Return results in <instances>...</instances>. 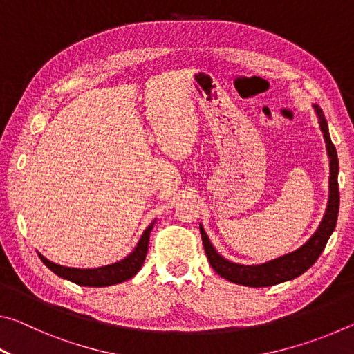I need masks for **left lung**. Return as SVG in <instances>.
Here are the masks:
<instances>
[{
    "label": "left lung",
    "instance_id": "obj_1",
    "mask_svg": "<svg viewBox=\"0 0 354 354\" xmlns=\"http://www.w3.org/2000/svg\"><path fill=\"white\" fill-rule=\"evenodd\" d=\"M314 109L317 112V117H319L323 139L326 142V151L329 156V173H331V176H329L328 206L325 215H323L322 223L317 227L313 237H310L306 243L301 245L298 250L292 251L289 254L277 257V259L273 261H268L266 263H259V266H241V263L225 259V257L220 256L217 253V250L212 247L206 231L203 230V226L200 225V232L203 245H205L207 261L221 278L231 281V283L234 284H242L248 287L274 286L303 274L308 268L314 266V262L319 259L322 251L325 250L328 239L333 234L335 223H337L340 203L337 184L339 159L334 143L331 142V137H329L328 123L325 115H323V111L317 104H314Z\"/></svg>",
    "mask_w": 354,
    "mask_h": 354
}]
</instances>
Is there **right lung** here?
<instances>
[{
  "mask_svg": "<svg viewBox=\"0 0 354 354\" xmlns=\"http://www.w3.org/2000/svg\"><path fill=\"white\" fill-rule=\"evenodd\" d=\"M153 225H149L140 237L139 243L134 248L133 253H129L124 259L118 261L115 263H111V266L98 267V268H71V267H64L48 261L46 257L39 254L41 262L50 268L53 273H56L57 277L64 279H68L71 283L77 286H86V287H106L112 284L123 283V281H128L133 278L134 274L140 270L143 266V261L147 257L148 251V242H149V232L153 230Z\"/></svg>",
  "mask_w": 354,
  "mask_h": 354,
  "instance_id": "obj_1",
  "label": "right lung"
}]
</instances>
